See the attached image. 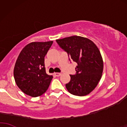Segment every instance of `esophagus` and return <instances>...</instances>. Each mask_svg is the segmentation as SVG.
<instances>
[{
  "instance_id": "esophagus-1",
  "label": "esophagus",
  "mask_w": 127,
  "mask_h": 127,
  "mask_svg": "<svg viewBox=\"0 0 127 127\" xmlns=\"http://www.w3.org/2000/svg\"><path fill=\"white\" fill-rule=\"evenodd\" d=\"M55 75L56 76V77H59V76L62 75V73H60V72H55Z\"/></svg>"
}]
</instances>
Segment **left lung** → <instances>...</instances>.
I'll return each mask as SVG.
<instances>
[{"instance_id":"obj_1","label":"left lung","mask_w":127,"mask_h":127,"mask_svg":"<svg viewBox=\"0 0 127 127\" xmlns=\"http://www.w3.org/2000/svg\"><path fill=\"white\" fill-rule=\"evenodd\" d=\"M56 42L78 64L76 74L70 75V81L65 84L67 89L74 95H87L95 88L102 75L103 62L99 49L92 40L79 36L67 37Z\"/></svg>"}]
</instances>
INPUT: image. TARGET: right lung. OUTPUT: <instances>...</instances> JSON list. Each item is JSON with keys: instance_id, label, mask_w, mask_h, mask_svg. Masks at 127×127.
<instances>
[{"instance_id": "1", "label": "right lung", "mask_w": 127, "mask_h": 127, "mask_svg": "<svg viewBox=\"0 0 127 127\" xmlns=\"http://www.w3.org/2000/svg\"><path fill=\"white\" fill-rule=\"evenodd\" d=\"M53 42H31L23 49L17 59L14 68L15 81L27 95L39 96L49 87L53 76L46 74L45 56Z\"/></svg>"}]
</instances>
